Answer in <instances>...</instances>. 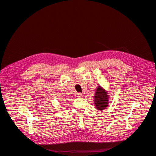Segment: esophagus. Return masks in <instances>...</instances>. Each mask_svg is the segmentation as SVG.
<instances>
[{
  "label": "esophagus",
  "instance_id": "1",
  "mask_svg": "<svg viewBox=\"0 0 156 156\" xmlns=\"http://www.w3.org/2000/svg\"><path fill=\"white\" fill-rule=\"evenodd\" d=\"M77 96L78 98H81L82 96H83V94H82V93H80V92H79V93H77Z\"/></svg>",
  "mask_w": 156,
  "mask_h": 156
}]
</instances>
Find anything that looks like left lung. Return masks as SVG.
<instances>
[{"mask_svg":"<svg viewBox=\"0 0 156 156\" xmlns=\"http://www.w3.org/2000/svg\"><path fill=\"white\" fill-rule=\"evenodd\" d=\"M108 94L101 87H98L94 96V103L98 110L105 109L108 105Z\"/></svg>","mask_w":156,"mask_h":156,"instance_id":"8db88e82","label":"left lung"}]
</instances>
